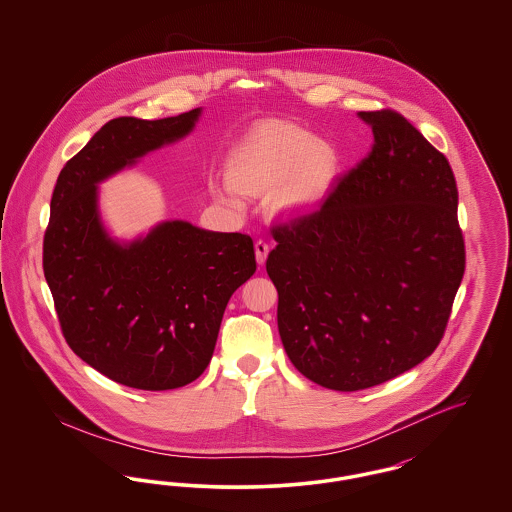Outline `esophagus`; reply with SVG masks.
Masks as SVG:
<instances>
[{
    "label": "esophagus",
    "instance_id": "obj_1",
    "mask_svg": "<svg viewBox=\"0 0 512 512\" xmlns=\"http://www.w3.org/2000/svg\"><path fill=\"white\" fill-rule=\"evenodd\" d=\"M268 251H270V247H268L265 240H257L255 242V255H257V263L259 265H263L267 261Z\"/></svg>",
    "mask_w": 512,
    "mask_h": 512
}]
</instances>
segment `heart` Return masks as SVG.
<instances>
[{
	"label": "heart",
	"instance_id": "1",
	"mask_svg": "<svg viewBox=\"0 0 512 512\" xmlns=\"http://www.w3.org/2000/svg\"><path fill=\"white\" fill-rule=\"evenodd\" d=\"M338 169L334 147L295 126L265 124L236 149L224 199L240 207V192L255 194L282 186L278 207L299 211L317 203Z\"/></svg>",
	"mask_w": 512,
	"mask_h": 512
}]
</instances>
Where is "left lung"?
Segmentation results:
<instances>
[{
  "instance_id": "left-lung-1",
  "label": "left lung",
  "mask_w": 512,
  "mask_h": 512,
  "mask_svg": "<svg viewBox=\"0 0 512 512\" xmlns=\"http://www.w3.org/2000/svg\"><path fill=\"white\" fill-rule=\"evenodd\" d=\"M317 211L272 226L267 272L293 366L336 391L384 384L434 353L464 274L449 161L391 109Z\"/></svg>"
}]
</instances>
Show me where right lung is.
Instances as JSON below:
<instances>
[{
  "label": "right lung",
  "instance_id": "right-lung-1",
  "mask_svg": "<svg viewBox=\"0 0 512 512\" xmlns=\"http://www.w3.org/2000/svg\"><path fill=\"white\" fill-rule=\"evenodd\" d=\"M199 117L103 124L51 195L44 274L63 336L84 363L136 390H174L203 374L228 299L257 268L247 234L165 220L119 242L101 222L99 182L182 140Z\"/></svg>",
  "mask_w": 512,
  "mask_h": 512
}]
</instances>
